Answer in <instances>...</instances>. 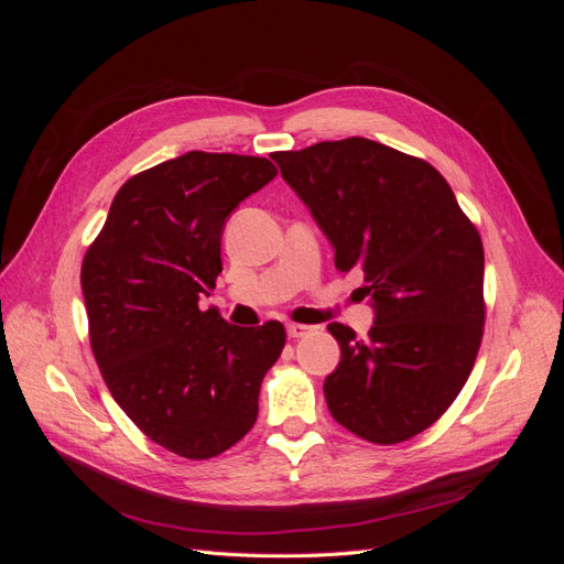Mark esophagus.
<instances>
[{
  "label": "esophagus",
  "mask_w": 564,
  "mask_h": 564,
  "mask_svg": "<svg viewBox=\"0 0 564 564\" xmlns=\"http://www.w3.org/2000/svg\"><path fill=\"white\" fill-rule=\"evenodd\" d=\"M311 332H313V327H308V324H296V322L286 324V334L292 338H303V336H308Z\"/></svg>",
  "instance_id": "34e87169"
}]
</instances>
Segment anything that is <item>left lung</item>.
I'll list each match as a JSON object with an SVG mask.
<instances>
[{"instance_id": "left-lung-1", "label": "left lung", "mask_w": 564, "mask_h": 564, "mask_svg": "<svg viewBox=\"0 0 564 564\" xmlns=\"http://www.w3.org/2000/svg\"><path fill=\"white\" fill-rule=\"evenodd\" d=\"M334 245L360 268L377 322L367 338L332 322L340 362L324 381L332 416L398 445L447 412L485 332V249L433 164L383 143L324 141L270 155Z\"/></svg>"}]
</instances>
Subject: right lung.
<instances>
[{
    "instance_id": "1",
    "label": "right lung",
    "mask_w": 564,
    "mask_h": 564,
    "mask_svg": "<svg viewBox=\"0 0 564 564\" xmlns=\"http://www.w3.org/2000/svg\"><path fill=\"white\" fill-rule=\"evenodd\" d=\"M278 176L265 158L202 152L119 187L82 261L89 340L115 402L160 447L214 458L259 416V392L286 332L242 329L199 299L216 286L228 214Z\"/></svg>"
}]
</instances>
